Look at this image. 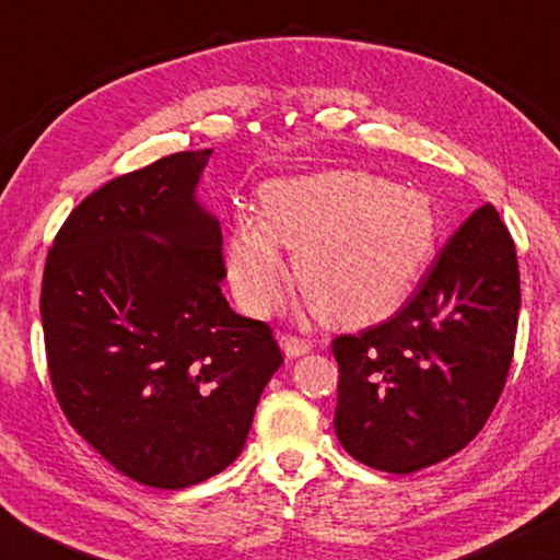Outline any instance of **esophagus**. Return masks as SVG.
I'll return each instance as SVG.
<instances>
[{
	"mask_svg": "<svg viewBox=\"0 0 560 560\" xmlns=\"http://www.w3.org/2000/svg\"><path fill=\"white\" fill-rule=\"evenodd\" d=\"M280 348L288 358H300V355H305V352H310V348L313 346H310V340L295 338V335H280Z\"/></svg>",
	"mask_w": 560,
	"mask_h": 560,
	"instance_id": "obj_1",
	"label": "esophagus"
}]
</instances>
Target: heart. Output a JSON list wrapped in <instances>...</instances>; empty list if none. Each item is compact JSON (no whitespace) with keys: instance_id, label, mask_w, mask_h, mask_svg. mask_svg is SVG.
<instances>
[{"instance_id":"b5f03b06","label":"heart","mask_w":560,"mask_h":560,"mask_svg":"<svg viewBox=\"0 0 560 560\" xmlns=\"http://www.w3.org/2000/svg\"><path fill=\"white\" fill-rule=\"evenodd\" d=\"M423 192L365 170H325L262 187V220L237 218L228 240L235 295L250 313L278 307L285 257L303 295L325 320L363 325L390 315L435 243Z\"/></svg>"}]
</instances>
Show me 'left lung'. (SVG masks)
Here are the masks:
<instances>
[{"instance_id": "obj_1", "label": "left lung", "mask_w": 560, "mask_h": 560, "mask_svg": "<svg viewBox=\"0 0 560 560\" xmlns=\"http://www.w3.org/2000/svg\"><path fill=\"white\" fill-rule=\"evenodd\" d=\"M518 310L515 245L483 205L395 317L332 342L342 448L385 472H416L466 448L501 398Z\"/></svg>"}]
</instances>
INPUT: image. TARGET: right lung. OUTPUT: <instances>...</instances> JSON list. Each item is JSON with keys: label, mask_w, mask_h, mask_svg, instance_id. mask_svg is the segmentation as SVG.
Segmentation results:
<instances>
[{"label": "right lung", "mask_w": 560, "mask_h": 560, "mask_svg": "<svg viewBox=\"0 0 560 560\" xmlns=\"http://www.w3.org/2000/svg\"><path fill=\"white\" fill-rule=\"evenodd\" d=\"M210 150L115 177L72 210L42 280L49 377L72 428L122 476L202 483L243 453L282 363L222 295V232L197 197Z\"/></svg>", "instance_id": "obj_1"}]
</instances>
